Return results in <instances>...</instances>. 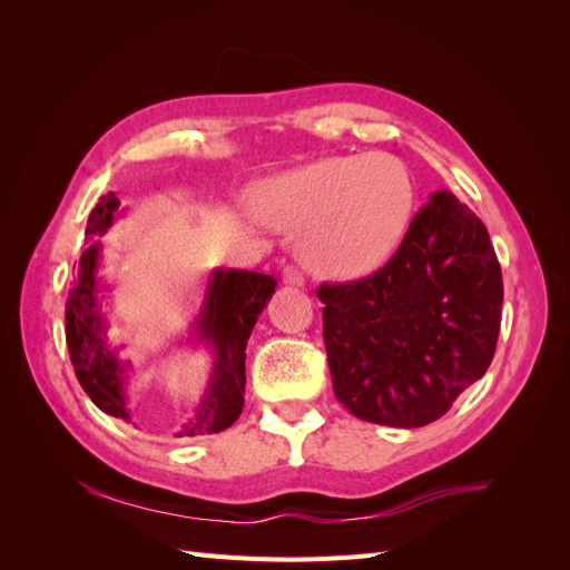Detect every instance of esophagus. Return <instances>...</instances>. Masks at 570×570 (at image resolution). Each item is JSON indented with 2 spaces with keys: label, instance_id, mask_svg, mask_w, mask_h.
<instances>
[{
  "label": "esophagus",
  "instance_id": "obj_1",
  "mask_svg": "<svg viewBox=\"0 0 570 570\" xmlns=\"http://www.w3.org/2000/svg\"><path fill=\"white\" fill-rule=\"evenodd\" d=\"M283 283L292 285V287H304V275L295 266H285L283 268Z\"/></svg>",
  "mask_w": 570,
  "mask_h": 570
}]
</instances>
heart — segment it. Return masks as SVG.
<instances>
[{"mask_svg": "<svg viewBox=\"0 0 570 570\" xmlns=\"http://www.w3.org/2000/svg\"><path fill=\"white\" fill-rule=\"evenodd\" d=\"M416 180L392 154L327 157L268 183L258 209L295 237L302 262L323 278L361 281L400 252L416 214Z\"/></svg>", "mask_w": 570, "mask_h": 570, "instance_id": "1", "label": "heart"}]
</instances>
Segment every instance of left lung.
I'll use <instances>...</instances> for the list:
<instances>
[{
  "instance_id": "obj_1",
  "label": "left lung",
  "mask_w": 570,
  "mask_h": 570,
  "mask_svg": "<svg viewBox=\"0 0 570 570\" xmlns=\"http://www.w3.org/2000/svg\"><path fill=\"white\" fill-rule=\"evenodd\" d=\"M316 295L335 396L361 421L433 423L492 364L502 268L485 223L452 193L430 197L383 271Z\"/></svg>"
}]
</instances>
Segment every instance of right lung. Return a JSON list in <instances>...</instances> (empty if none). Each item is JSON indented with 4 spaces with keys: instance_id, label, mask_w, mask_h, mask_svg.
Here are the masks:
<instances>
[{
    "instance_id": "add662e5",
    "label": "right lung",
    "mask_w": 570,
    "mask_h": 570,
    "mask_svg": "<svg viewBox=\"0 0 570 570\" xmlns=\"http://www.w3.org/2000/svg\"><path fill=\"white\" fill-rule=\"evenodd\" d=\"M118 197L105 195L88 218V247H85L73 287L66 302V342L78 383L97 409L109 416L130 421L128 377L130 361L120 356L111 342L105 316V285L99 281L101 243L118 218ZM278 281L266 273L216 268L202 287L199 314L193 337L212 356V368L202 400L178 433V438L212 435L230 428L245 406V350L273 297Z\"/></svg>"
}]
</instances>
